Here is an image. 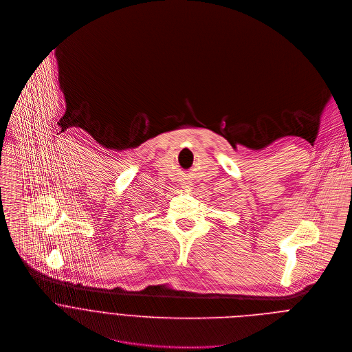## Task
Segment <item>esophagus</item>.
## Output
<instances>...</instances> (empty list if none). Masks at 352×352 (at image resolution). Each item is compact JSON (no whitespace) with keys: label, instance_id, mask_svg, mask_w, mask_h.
<instances>
[{"label":"esophagus","instance_id":"esophagus-1","mask_svg":"<svg viewBox=\"0 0 352 352\" xmlns=\"http://www.w3.org/2000/svg\"><path fill=\"white\" fill-rule=\"evenodd\" d=\"M190 186H191V184H190V182H188V183H184V187H190Z\"/></svg>","mask_w":352,"mask_h":352}]
</instances>
